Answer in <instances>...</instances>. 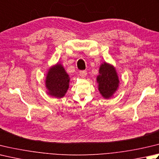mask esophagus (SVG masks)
<instances>
[{
  "instance_id": "34e87169",
  "label": "esophagus",
  "mask_w": 159,
  "mask_h": 159,
  "mask_svg": "<svg viewBox=\"0 0 159 159\" xmlns=\"http://www.w3.org/2000/svg\"><path fill=\"white\" fill-rule=\"evenodd\" d=\"M79 75L81 76L82 78H85L87 75V71L85 70H83V71H80L79 72Z\"/></svg>"
}]
</instances>
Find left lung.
<instances>
[{
    "mask_svg": "<svg viewBox=\"0 0 159 159\" xmlns=\"http://www.w3.org/2000/svg\"><path fill=\"white\" fill-rule=\"evenodd\" d=\"M98 89L101 96L105 99L112 97L117 92L120 80L116 68L113 65L103 62L100 65L98 75L96 77Z\"/></svg>",
    "mask_w": 159,
    "mask_h": 159,
    "instance_id": "1",
    "label": "left lung"
}]
</instances>
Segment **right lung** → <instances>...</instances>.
I'll return each instance as SVG.
<instances>
[{
  "instance_id": "obj_1",
  "label": "right lung",
  "mask_w": 159,
  "mask_h": 159,
  "mask_svg": "<svg viewBox=\"0 0 159 159\" xmlns=\"http://www.w3.org/2000/svg\"><path fill=\"white\" fill-rule=\"evenodd\" d=\"M70 78L63 65L57 63L49 68L45 78L47 94L52 97L63 98L69 89Z\"/></svg>"
}]
</instances>
